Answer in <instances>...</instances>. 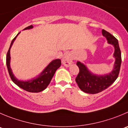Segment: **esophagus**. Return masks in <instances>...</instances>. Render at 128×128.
I'll list each match as a JSON object with an SVG mask.
<instances>
[{"label": "esophagus", "mask_w": 128, "mask_h": 128, "mask_svg": "<svg viewBox=\"0 0 128 128\" xmlns=\"http://www.w3.org/2000/svg\"><path fill=\"white\" fill-rule=\"evenodd\" d=\"M73 62V57L72 56L71 54H65L64 56H63V59H62V63L65 66L68 67V66H70Z\"/></svg>", "instance_id": "esophagus-1"}]
</instances>
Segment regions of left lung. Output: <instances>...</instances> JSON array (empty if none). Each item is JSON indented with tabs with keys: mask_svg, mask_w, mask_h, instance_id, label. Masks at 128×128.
Instances as JSON below:
<instances>
[{
	"mask_svg": "<svg viewBox=\"0 0 128 128\" xmlns=\"http://www.w3.org/2000/svg\"><path fill=\"white\" fill-rule=\"evenodd\" d=\"M102 33L108 42L114 47L113 56L115 58L114 68L111 72L103 75H98L91 72L84 63L78 61L76 65L79 73L75 78L78 87L86 93L94 94L100 92L111 86L118 78L121 64V52L118 40L111 34L102 30Z\"/></svg>",
	"mask_w": 128,
	"mask_h": 128,
	"instance_id": "obj_1",
	"label": "left lung"
}]
</instances>
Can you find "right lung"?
Here are the masks:
<instances>
[{"label": "right lung", "mask_w": 128, "mask_h": 128, "mask_svg": "<svg viewBox=\"0 0 128 128\" xmlns=\"http://www.w3.org/2000/svg\"><path fill=\"white\" fill-rule=\"evenodd\" d=\"M33 28L32 25L27 27L24 30H30ZM20 32L17 34V36L14 38L10 43V47L8 49L7 53V57H6V64H7V70H8V74L10 76V78L13 81L15 84H16L18 87L25 90L30 92H40L44 90L45 88L48 87V85L50 83L51 80L54 75V73L56 71L57 69L61 65V60L56 59L51 62L49 63V65L45 68L43 71L36 77L33 78L31 80H26V81H22L19 80L14 76L12 73L11 67H10V51L14 41L16 39L17 36L19 34Z\"/></svg>", "instance_id": "right-lung-1"}]
</instances>
